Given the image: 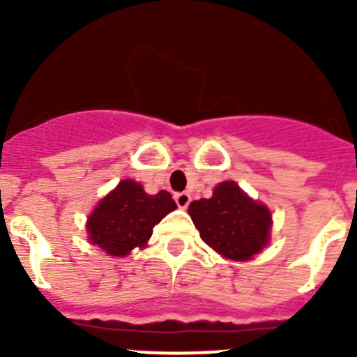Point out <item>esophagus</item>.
<instances>
[{
  "label": "esophagus",
  "instance_id": "esophagus-1",
  "mask_svg": "<svg viewBox=\"0 0 357 357\" xmlns=\"http://www.w3.org/2000/svg\"><path fill=\"white\" fill-rule=\"evenodd\" d=\"M175 202L176 206L181 207V209H185L189 206V202H191V195L189 193H176L175 195Z\"/></svg>",
  "mask_w": 357,
  "mask_h": 357
}]
</instances>
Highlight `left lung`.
Masks as SVG:
<instances>
[{"label":"left lung","mask_w":357,"mask_h":357,"mask_svg":"<svg viewBox=\"0 0 357 357\" xmlns=\"http://www.w3.org/2000/svg\"><path fill=\"white\" fill-rule=\"evenodd\" d=\"M188 213L200 238L227 259H252L270 241V209L232 181L218 184L211 198L191 202Z\"/></svg>","instance_id":"obj_1"}]
</instances>
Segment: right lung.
I'll list each match as a JSON object with an SVG mask.
<instances>
[{
  "instance_id": "right-lung-1",
  "label": "right lung",
  "mask_w": 357,
  "mask_h": 357,
  "mask_svg": "<svg viewBox=\"0 0 357 357\" xmlns=\"http://www.w3.org/2000/svg\"><path fill=\"white\" fill-rule=\"evenodd\" d=\"M175 209L168 191L148 195L139 182L127 178L102 198L87 218L89 241L114 257L128 255L135 247H146L153 227Z\"/></svg>"
}]
</instances>
